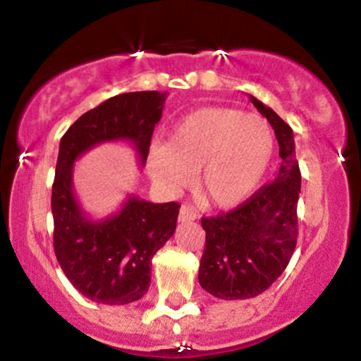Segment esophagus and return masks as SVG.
Wrapping results in <instances>:
<instances>
[{
  "instance_id": "34e87169",
  "label": "esophagus",
  "mask_w": 361,
  "mask_h": 361,
  "mask_svg": "<svg viewBox=\"0 0 361 361\" xmlns=\"http://www.w3.org/2000/svg\"><path fill=\"white\" fill-rule=\"evenodd\" d=\"M195 219H197V214H195V210L190 209L188 205H181L180 214H178V221L186 222V221H195Z\"/></svg>"
}]
</instances>
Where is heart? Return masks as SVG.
<instances>
[{
    "instance_id": "1",
    "label": "heart",
    "mask_w": 361,
    "mask_h": 361,
    "mask_svg": "<svg viewBox=\"0 0 361 361\" xmlns=\"http://www.w3.org/2000/svg\"><path fill=\"white\" fill-rule=\"evenodd\" d=\"M275 154L267 118L231 106H204L178 120L168 142L149 149L147 168L168 193L188 186L219 209H231L258 188Z\"/></svg>"
}]
</instances>
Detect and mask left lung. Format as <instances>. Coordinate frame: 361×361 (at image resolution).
<instances>
[{
    "instance_id": "obj_1",
    "label": "left lung",
    "mask_w": 361,
    "mask_h": 361,
    "mask_svg": "<svg viewBox=\"0 0 361 361\" xmlns=\"http://www.w3.org/2000/svg\"><path fill=\"white\" fill-rule=\"evenodd\" d=\"M267 117L280 146V171L275 181L261 186L243 205L215 217H202L205 250L198 281L224 300L259 295L283 273L297 246V202L300 169L293 132L270 106L250 97Z\"/></svg>"
}]
</instances>
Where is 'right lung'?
Masks as SVG:
<instances>
[{
	"label": "right lung",
	"mask_w": 361,
	"mask_h": 361,
	"mask_svg": "<svg viewBox=\"0 0 361 361\" xmlns=\"http://www.w3.org/2000/svg\"><path fill=\"white\" fill-rule=\"evenodd\" d=\"M166 93L134 91L81 115L62 135L52 185L54 251L68 280L86 299L105 305L139 300L151 283L152 258L175 234L180 204H151L130 195L122 209L91 221L73 188L76 159L102 142L127 140L146 164Z\"/></svg>",
	"instance_id": "right-lung-1"
}]
</instances>
